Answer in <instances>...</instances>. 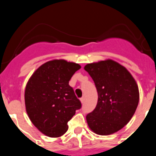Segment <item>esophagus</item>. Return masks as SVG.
<instances>
[{
	"mask_svg": "<svg viewBox=\"0 0 156 156\" xmlns=\"http://www.w3.org/2000/svg\"><path fill=\"white\" fill-rule=\"evenodd\" d=\"M80 101H81V103H84V101H85V98H84V97L81 98H80Z\"/></svg>",
	"mask_w": 156,
	"mask_h": 156,
	"instance_id": "obj_1",
	"label": "esophagus"
}]
</instances>
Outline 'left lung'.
<instances>
[{
    "label": "left lung",
    "instance_id": "left-lung-1",
    "mask_svg": "<svg viewBox=\"0 0 156 156\" xmlns=\"http://www.w3.org/2000/svg\"><path fill=\"white\" fill-rule=\"evenodd\" d=\"M84 69L98 95L97 105L86 116L88 126L99 135L115 133L127 124L137 109V83L124 66L111 59L87 64Z\"/></svg>",
    "mask_w": 156,
    "mask_h": 156
}]
</instances>
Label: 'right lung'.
Listing matches in <instances>:
<instances>
[{"mask_svg": "<svg viewBox=\"0 0 156 156\" xmlns=\"http://www.w3.org/2000/svg\"><path fill=\"white\" fill-rule=\"evenodd\" d=\"M81 66L55 59L43 64L31 76L25 90V105L33 124L41 133L58 137L68 130V122L81 108L69 81Z\"/></svg>", "mask_w": 156, "mask_h": 156, "instance_id": "obj_1", "label": "right lung"}]
</instances>
